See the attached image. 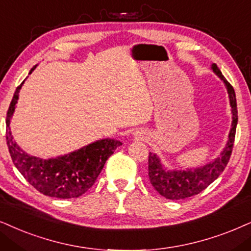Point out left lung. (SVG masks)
Segmentation results:
<instances>
[{"mask_svg":"<svg viewBox=\"0 0 251 251\" xmlns=\"http://www.w3.org/2000/svg\"><path fill=\"white\" fill-rule=\"evenodd\" d=\"M215 74L225 82L227 85L228 94L230 98L231 112H233V124L229 133V140L226 147L221 153L220 157H218L213 163H208L206 166L198 168L195 170L186 171H167L162 168L156 155L149 153L148 156V177L154 189L163 196L164 198L170 201H179L189 197L196 196L207 188L212 182H214L219 176L223 174L225 168L229 162V158L233 151L234 141H235V133L237 125V105L235 91L231 84L228 82L218 66L212 65Z\"/></svg>","mask_w":251,"mask_h":251,"instance_id":"8db88e82","label":"left lung"}]
</instances>
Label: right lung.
I'll use <instances>...</instances> for the list:
<instances>
[{"label":"right lung","mask_w":251,"mask_h":251,"mask_svg":"<svg viewBox=\"0 0 251 251\" xmlns=\"http://www.w3.org/2000/svg\"><path fill=\"white\" fill-rule=\"evenodd\" d=\"M22 84L23 82L16 89L7 112V145L12 162L24 178L43 195L61 199L77 198L94 185L106 160L122 142L103 139L74 153L50 160L30 156L16 145L9 131Z\"/></svg>","instance_id":"obj_1"}]
</instances>
